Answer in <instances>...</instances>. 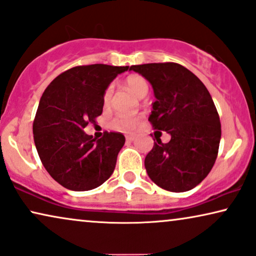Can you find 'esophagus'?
Returning a JSON list of instances; mask_svg holds the SVG:
<instances>
[{"label": "esophagus", "instance_id": "1", "mask_svg": "<svg viewBox=\"0 0 256 256\" xmlns=\"http://www.w3.org/2000/svg\"><path fill=\"white\" fill-rule=\"evenodd\" d=\"M136 138H137V137H136V136H128V137H126V140L132 142L136 140Z\"/></svg>", "mask_w": 256, "mask_h": 256}]
</instances>
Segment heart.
<instances>
[{
	"instance_id": "heart-1",
	"label": "heart",
	"mask_w": 256,
	"mask_h": 256,
	"mask_svg": "<svg viewBox=\"0 0 256 256\" xmlns=\"http://www.w3.org/2000/svg\"><path fill=\"white\" fill-rule=\"evenodd\" d=\"M125 84H126V88H128L136 97L144 98L146 94H148V80H146L144 77L139 76V74H132V76H128L126 78ZM111 94H112V88L108 86L106 90H105L104 96H103V103L105 106H108V103H110ZM138 120H139L138 118L125 117V116H116V117L112 118L110 122H108V126H110L112 130L126 132V131L134 130L136 125H137Z\"/></svg>"
}]
</instances>
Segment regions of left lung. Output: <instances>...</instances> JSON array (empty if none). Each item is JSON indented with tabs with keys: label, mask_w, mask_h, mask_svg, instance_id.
I'll use <instances>...</instances> for the list:
<instances>
[{
	"label": "left lung",
	"mask_w": 256,
	"mask_h": 256,
	"mask_svg": "<svg viewBox=\"0 0 256 256\" xmlns=\"http://www.w3.org/2000/svg\"><path fill=\"white\" fill-rule=\"evenodd\" d=\"M153 88L148 117L153 128L171 140L156 138L145 158L146 172L156 185L170 192H186L212 170L219 151L221 124L216 108L202 80L178 63L132 66Z\"/></svg>",
	"instance_id": "obj_1"
}]
</instances>
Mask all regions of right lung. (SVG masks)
Wrapping results in <instances>:
<instances>
[{
  "instance_id": "1",
  "label": "right lung",
  "mask_w": 256,
  "mask_h": 256,
  "mask_svg": "<svg viewBox=\"0 0 256 256\" xmlns=\"http://www.w3.org/2000/svg\"><path fill=\"white\" fill-rule=\"evenodd\" d=\"M128 69L106 64L71 68L54 78L40 97L34 140L48 173L66 188L94 190L114 173L125 137L104 132L96 140L84 128L103 112L108 84Z\"/></svg>"
}]
</instances>
